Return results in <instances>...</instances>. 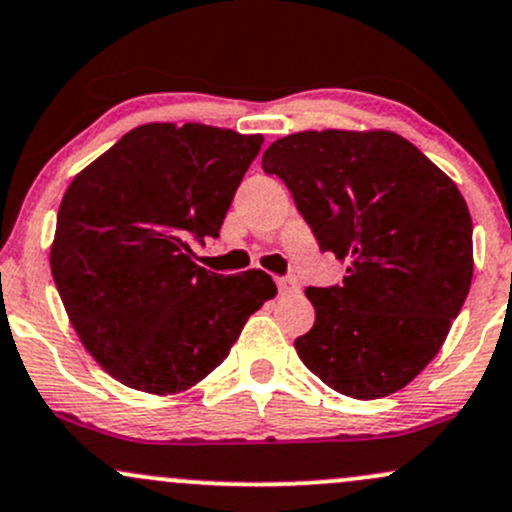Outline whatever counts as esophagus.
I'll use <instances>...</instances> for the list:
<instances>
[{
	"mask_svg": "<svg viewBox=\"0 0 512 512\" xmlns=\"http://www.w3.org/2000/svg\"><path fill=\"white\" fill-rule=\"evenodd\" d=\"M277 289H279V294H296V291H299V282L291 277H279Z\"/></svg>",
	"mask_w": 512,
	"mask_h": 512,
	"instance_id": "1",
	"label": "esophagus"
}]
</instances>
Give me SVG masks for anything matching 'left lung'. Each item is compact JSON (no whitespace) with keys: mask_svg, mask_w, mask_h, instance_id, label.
Wrapping results in <instances>:
<instances>
[{"mask_svg":"<svg viewBox=\"0 0 512 512\" xmlns=\"http://www.w3.org/2000/svg\"><path fill=\"white\" fill-rule=\"evenodd\" d=\"M277 174L342 284L306 296L316 323L294 347L323 384L359 401L423 372L462 311L474 274L471 216L457 184L391 131H303L274 140Z\"/></svg>","mask_w":512,"mask_h":512,"instance_id":"obj_1","label":"left lung"}]
</instances>
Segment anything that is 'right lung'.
Returning a JSON list of instances; mask_svg holds the SVG:
<instances>
[{"label": "right lung", "mask_w": 512, "mask_h": 512, "mask_svg": "<svg viewBox=\"0 0 512 512\" xmlns=\"http://www.w3.org/2000/svg\"><path fill=\"white\" fill-rule=\"evenodd\" d=\"M262 143L201 123H145L67 187L50 269L82 345L121 384L189 389L277 294L262 269L223 277L192 252L218 238Z\"/></svg>", "instance_id": "add662e5"}]
</instances>
